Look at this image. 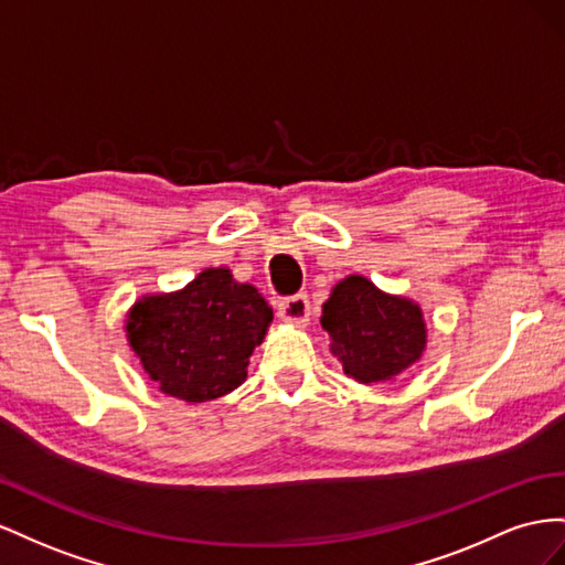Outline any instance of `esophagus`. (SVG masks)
I'll return each instance as SVG.
<instances>
[{
  "label": "esophagus",
  "instance_id": "34e87169",
  "mask_svg": "<svg viewBox=\"0 0 565 565\" xmlns=\"http://www.w3.org/2000/svg\"><path fill=\"white\" fill-rule=\"evenodd\" d=\"M279 317L284 321H291V324L305 327L310 321V300L305 294H298L294 298H284L279 300Z\"/></svg>",
  "mask_w": 565,
  "mask_h": 565
}]
</instances>
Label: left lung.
Masks as SVG:
<instances>
[{
	"mask_svg": "<svg viewBox=\"0 0 565 565\" xmlns=\"http://www.w3.org/2000/svg\"><path fill=\"white\" fill-rule=\"evenodd\" d=\"M331 352L360 383H383L422 360L426 321L409 298L383 294L366 277L350 274L333 286L321 312Z\"/></svg>",
	"mask_w": 565,
	"mask_h": 565,
	"instance_id": "8db88e82",
	"label": "left lung"
}]
</instances>
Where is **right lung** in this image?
Instances as JSON below:
<instances>
[{
    "label": "right lung",
    "instance_id": "add662e5",
    "mask_svg": "<svg viewBox=\"0 0 565 565\" xmlns=\"http://www.w3.org/2000/svg\"><path fill=\"white\" fill-rule=\"evenodd\" d=\"M271 324V308L227 267L203 269L182 291L147 296L127 315V341L166 395L207 402L246 381L248 358Z\"/></svg>",
    "mask_w": 565,
    "mask_h": 565
}]
</instances>
